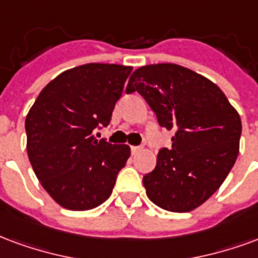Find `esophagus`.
<instances>
[{"instance_id":"34e87169","label":"esophagus","mask_w":258,"mask_h":258,"mask_svg":"<svg viewBox=\"0 0 258 258\" xmlns=\"http://www.w3.org/2000/svg\"><path fill=\"white\" fill-rule=\"evenodd\" d=\"M142 146H131V153L133 154H138L139 152H142Z\"/></svg>"}]
</instances>
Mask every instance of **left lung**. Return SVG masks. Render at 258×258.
I'll list each match as a JSON object with an SVG mask.
<instances>
[{
    "label": "left lung",
    "instance_id": "8db88e82",
    "mask_svg": "<svg viewBox=\"0 0 258 258\" xmlns=\"http://www.w3.org/2000/svg\"><path fill=\"white\" fill-rule=\"evenodd\" d=\"M138 91L161 127L172 130V146L158 152L144 176L150 201L169 212H190L224 182L239 153L242 123L213 82L176 64L141 67L125 93Z\"/></svg>",
    "mask_w": 258,
    "mask_h": 258
}]
</instances>
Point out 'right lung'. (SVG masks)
Listing matches in <instances>:
<instances>
[{
    "label": "right lung",
    "instance_id": "right-lung-1",
    "mask_svg": "<svg viewBox=\"0 0 258 258\" xmlns=\"http://www.w3.org/2000/svg\"><path fill=\"white\" fill-rule=\"evenodd\" d=\"M133 67L91 62L64 71L39 93L26 117L32 169L54 201L89 211L112 194L128 145L95 139L106 127Z\"/></svg>",
    "mask_w": 258,
    "mask_h": 258
}]
</instances>
